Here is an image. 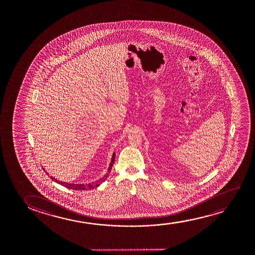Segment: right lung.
<instances>
[{
	"instance_id": "1",
	"label": "right lung",
	"mask_w": 255,
	"mask_h": 255,
	"mask_svg": "<svg viewBox=\"0 0 255 255\" xmlns=\"http://www.w3.org/2000/svg\"><path fill=\"white\" fill-rule=\"evenodd\" d=\"M114 161H115V152H114L113 155H112L111 164L109 165L108 171H107V172L105 173V176H104L103 178H100V179L97 180V181L92 182V183H89V184H71V183H67V182L57 181V179H56L55 178H53V177H50V178H51L52 180H54V181L56 182V183L60 184V185H63V186L67 187V188L71 189V190H77V191L90 190V189H93L95 188V187H98V186L101 185L103 182H105V180H106V178H108L109 173L111 172V170H112V165H113ZM46 173H47V171H46ZM47 174H48V173H47Z\"/></svg>"
}]
</instances>
